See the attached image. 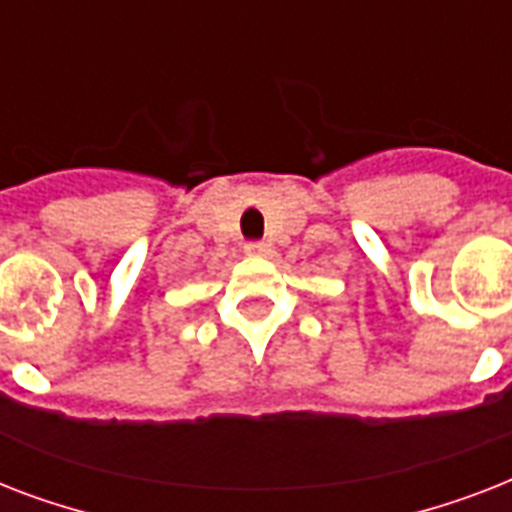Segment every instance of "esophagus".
I'll return each instance as SVG.
<instances>
[{
	"label": "esophagus",
	"mask_w": 512,
	"mask_h": 512,
	"mask_svg": "<svg viewBox=\"0 0 512 512\" xmlns=\"http://www.w3.org/2000/svg\"><path fill=\"white\" fill-rule=\"evenodd\" d=\"M244 252H247V255H265V252H268V244H265V241H249V244H244Z\"/></svg>",
	"instance_id": "1"
}]
</instances>
